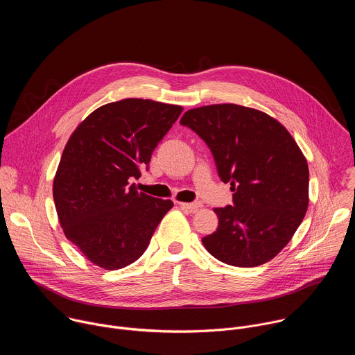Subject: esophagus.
<instances>
[{"instance_id": "esophagus-1", "label": "esophagus", "mask_w": 355, "mask_h": 355, "mask_svg": "<svg viewBox=\"0 0 355 355\" xmlns=\"http://www.w3.org/2000/svg\"><path fill=\"white\" fill-rule=\"evenodd\" d=\"M178 205L184 209L191 211V212H196L202 207L200 202H178Z\"/></svg>"}]
</instances>
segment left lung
<instances>
[{
  "label": "left lung",
  "mask_w": 355,
  "mask_h": 355,
  "mask_svg": "<svg viewBox=\"0 0 355 355\" xmlns=\"http://www.w3.org/2000/svg\"><path fill=\"white\" fill-rule=\"evenodd\" d=\"M209 146L233 205L215 208L216 232L202 239L219 261L257 267L289 243L309 205V168L291 133L263 111L236 104L189 110L180 121Z\"/></svg>",
  "instance_id": "1"
}]
</instances>
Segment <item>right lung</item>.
Listing matches in <instances>:
<instances>
[{
  "mask_svg": "<svg viewBox=\"0 0 355 355\" xmlns=\"http://www.w3.org/2000/svg\"><path fill=\"white\" fill-rule=\"evenodd\" d=\"M182 107L126 98L91 112L71 133L53 180L66 237L92 264L119 270L135 263L173 208V200L139 192L151 153Z\"/></svg>",
  "mask_w": 355,
  "mask_h": 355,
  "instance_id": "1",
  "label": "right lung"
}]
</instances>
